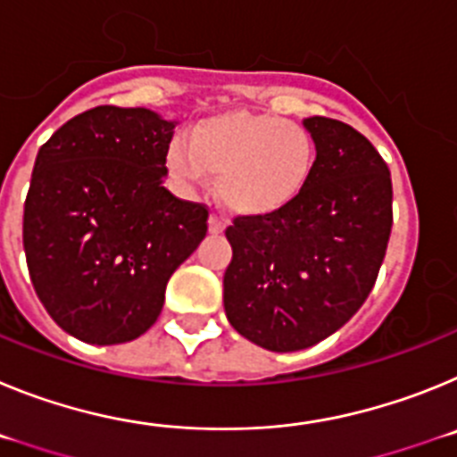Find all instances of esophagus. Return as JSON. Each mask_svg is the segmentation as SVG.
Instances as JSON below:
<instances>
[{
    "label": "esophagus",
    "instance_id": "34e87169",
    "mask_svg": "<svg viewBox=\"0 0 457 457\" xmlns=\"http://www.w3.org/2000/svg\"><path fill=\"white\" fill-rule=\"evenodd\" d=\"M224 228H226V221L221 220V217L210 215V220H208V231L212 233V236H220V233H224Z\"/></svg>",
    "mask_w": 457,
    "mask_h": 457
}]
</instances>
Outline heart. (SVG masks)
Here are the masks:
<instances>
[{
	"label": "heart",
	"mask_w": 457,
	"mask_h": 457,
	"mask_svg": "<svg viewBox=\"0 0 457 457\" xmlns=\"http://www.w3.org/2000/svg\"><path fill=\"white\" fill-rule=\"evenodd\" d=\"M316 164V144L295 120L252 112L210 116L173 139L167 169L187 192L217 173V189L240 215H272L297 201Z\"/></svg>",
	"instance_id": "b5f03b06"
}]
</instances>
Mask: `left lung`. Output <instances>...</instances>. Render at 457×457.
<instances>
[{"mask_svg":"<svg viewBox=\"0 0 457 457\" xmlns=\"http://www.w3.org/2000/svg\"><path fill=\"white\" fill-rule=\"evenodd\" d=\"M302 123L316 144L304 192L288 208L226 228V318L272 353L311 348L357 313L391 233V176L373 144L341 120Z\"/></svg>","mask_w":457,"mask_h":457,"instance_id":"obj_1","label":"left lung"}]
</instances>
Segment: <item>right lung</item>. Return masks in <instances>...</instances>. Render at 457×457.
Listing matches in <instances>:
<instances>
[{"label": "right lung", "mask_w": 457, "mask_h": 457, "mask_svg": "<svg viewBox=\"0 0 457 457\" xmlns=\"http://www.w3.org/2000/svg\"><path fill=\"white\" fill-rule=\"evenodd\" d=\"M179 120L146 107H93L36 155L22 242L31 284L63 332L93 345L135 341L167 281L208 231V210L167 187Z\"/></svg>", "instance_id": "right-lung-1"}]
</instances>
